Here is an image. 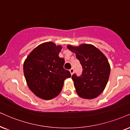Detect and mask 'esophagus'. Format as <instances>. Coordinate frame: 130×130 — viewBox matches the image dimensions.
<instances>
[{
	"label": "esophagus",
	"instance_id": "1",
	"mask_svg": "<svg viewBox=\"0 0 130 130\" xmlns=\"http://www.w3.org/2000/svg\"><path fill=\"white\" fill-rule=\"evenodd\" d=\"M70 72L71 74V75H72V74H74V69H73V68H71V69H70Z\"/></svg>",
	"mask_w": 130,
	"mask_h": 130
}]
</instances>
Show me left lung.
I'll list each match as a JSON object with an SVG mask.
<instances>
[{
	"mask_svg": "<svg viewBox=\"0 0 130 130\" xmlns=\"http://www.w3.org/2000/svg\"><path fill=\"white\" fill-rule=\"evenodd\" d=\"M67 47L75 53L83 69L81 76H72L77 94L86 99L97 98L105 90L109 77L110 67L108 59L92 44L68 45Z\"/></svg>",
	"mask_w": 130,
	"mask_h": 130,
	"instance_id": "left-lung-1",
	"label": "left lung"
}]
</instances>
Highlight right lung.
Here are the masks:
<instances>
[{"label": "right lung", "mask_w": 130, "mask_h": 130, "mask_svg": "<svg viewBox=\"0 0 130 130\" xmlns=\"http://www.w3.org/2000/svg\"><path fill=\"white\" fill-rule=\"evenodd\" d=\"M62 46L46 42L39 45L25 60L24 74L29 89L36 96L51 100L59 94L64 80L71 77L63 68L65 60L59 56Z\"/></svg>", "instance_id": "1"}]
</instances>
